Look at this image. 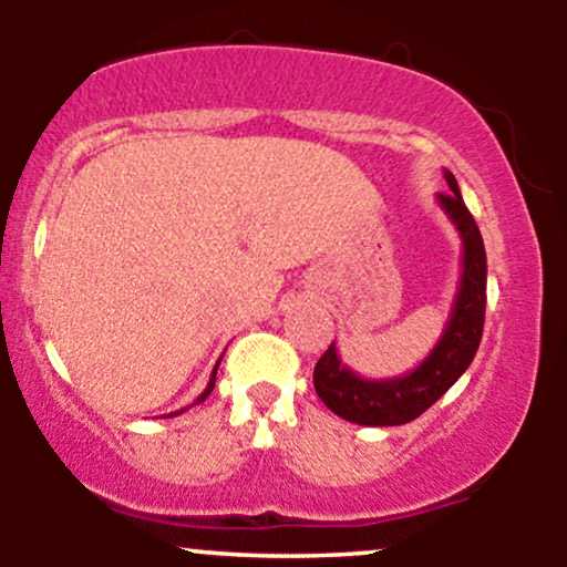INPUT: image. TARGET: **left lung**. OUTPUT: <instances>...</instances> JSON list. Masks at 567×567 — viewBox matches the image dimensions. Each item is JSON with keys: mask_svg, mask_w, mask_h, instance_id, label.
<instances>
[{"mask_svg": "<svg viewBox=\"0 0 567 567\" xmlns=\"http://www.w3.org/2000/svg\"><path fill=\"white\" fill-rule=\"evenodd\" d=\"M447 192L437 194L442 207L461 237V277L455 288L445 328L424 360L413 370L392 379H365L354 373L338 354L336 343L324 351L315 368V389L320 400L343 421L362 426H400L419 419L453 386L477 354L485 324L487 258L483 234L474 224L458 181L451 171L442 173Z\"/></svg>", "mask_w": 567, "mask_h": 567, "instance_id": "left-lung-1", "label": "left lung"}]
</instances>
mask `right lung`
Returning <instances> with one entry per match:
<instances>
[{
	"instance_id": "right-lung-1",
	"label": "right lung",
	"mask_w": 567,
	"mask_h": 567,
	"mask_svg": "<svg viewBox=\"0 0 567 567\" xmlns=\"http://www.w3.org/2000/svg\"><path fill=\"white\" fill-rule=\"evenodd\" d=\"M218 365H220V360H218ZM218 365H216V368H213V373H210V381H207L205 392H202V394L197 396V400H194V402H192V405H186V408H181V410H173V413H167V415H165V419H173V415H181V413H186V410H188V408H194V405H199V402H205V400H207V394H210V392H213V386H216V373H218Z\"/></svg>"
}]
</instances>
